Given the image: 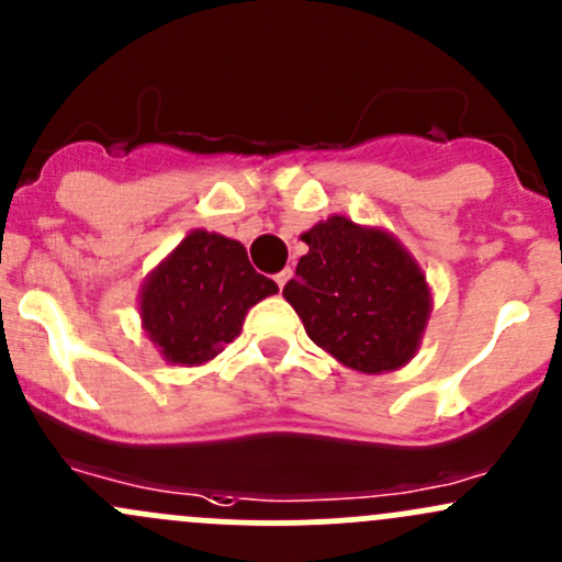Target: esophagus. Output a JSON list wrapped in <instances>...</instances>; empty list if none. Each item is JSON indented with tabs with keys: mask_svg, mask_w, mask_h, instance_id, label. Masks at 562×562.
<instances>
[{
	"mask_svg": "<svg viewBox=\"0 0 562 562\" xmlns=\"http://www.w3.org/2000/svg\"><path fill=\"white\" fill-rule=\"evenodd\" d=\"M288 280H291V269L280 271V274L274 277V282H277V285H280V291H282V288H285V282H288Z\"/></svg>",
	"mask_w": 562,
	"mask_h": 562,
	"instance_id": "obj_1",
	"label": "esophagus"
}]
</instances>
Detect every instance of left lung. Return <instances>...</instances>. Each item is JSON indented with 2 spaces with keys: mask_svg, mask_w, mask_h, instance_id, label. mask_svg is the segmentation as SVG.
<instances>
[{
  "mask_svg": "<svg viewBox=\"0 0 562 562\" xmlns=\"http://www.w3.org/2000/svg\"><path fill=\"white\" fill-rule=\"evenodd\" d=\"M296 277L282 296L307 337L345 367L389 372L418 348L429 317V291L416 260L383 231L328 217L302 236Z\"/></svg>",
  "mask_w": 562,
  "mask_h": 562,
  "instance_id": "8db88e82",
  "label": "left lung"
}]
</instances>
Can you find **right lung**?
Returning a JSON list of instances; mask_svg holds the SVG:
<instances>
[{"label":"right lung","mask_w":562,"mask_h":562,"mask_svg":"<svg viewBox=\"0 0 562 562\" xmlns=\"http://www.w3.org/2000/svg\"><path fill=\"white\" fill-rule=\"evenodd\" d=\"M277 293L247 249L220 234L192 231L146 280L140 317L171 364H203L239 337L247 310Z\"/></svg>","instance_id":"add662e5"}]
</instances>
